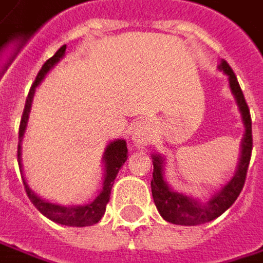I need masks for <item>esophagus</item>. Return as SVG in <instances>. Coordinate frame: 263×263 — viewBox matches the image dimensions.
<instances>
[{
    "label": "esophagus",
    "mask_w": 263,
    "mask_h": 263,
    "mask_svg": "<svg viewBox=\"0 0 263 263\" xmlns=\"http://www.w3.org/2000/svg\"><path fill=\"white\" fill-rule=\"evenodd\" d=\"M132 134H134V141L135 144L138 146H146L149 143V134L146 132V128L144 125L141 123H137L132 129Z\"/></svg>",
    "instance_id": "obj_1"
}]
</instances>
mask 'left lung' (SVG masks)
Segmentation results:
<instances>
[{"label":"left lung","instance_id":"obj_1","mask_svg":"<svg viewBox=\"0 0 263 263\" xmlns=\"http://www.w3.org/2000/svg\"><path fill=\"white\" fill-rule=\"evenodd\" d=\"M218 67L229 78L230 91L236 101V105L239 108L241 119H242V123L246 128L242 141H241V156L238 161V168H236L233 178L229 180L224 186H221L218 191H215L206 202H200L194 197H190L186 194H182V193H178L170 188L167 180L164 179V158L159 154H154L152 155L154 179L151 182L154 202H155L156 209L161 214V217L165 221L173 223V224L197 226V224H203V223L218 218L235 203L239 193L242 191L244 183H246L247 168L250 164L251 149H253L250 109H249L246 98L242 95V90L238 84V80H236L232 67L227 64V61L221 60Z\"/></svg>","mask_w":263,"mask_h":263}]
</instances>
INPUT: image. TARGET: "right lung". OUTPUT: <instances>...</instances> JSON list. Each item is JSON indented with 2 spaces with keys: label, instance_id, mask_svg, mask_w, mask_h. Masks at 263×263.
<instances>
[{
  "label": "right lung",
  "instance_id": "add662e5",
  "mask_svg": "<svg viewBox=\"0 0 263 263\" xmlns=\"http://www.w3.org/2000/svg\"><path fill=\"white\" fill-rule=\"evenodd\" d=\"M66 54V45H63L60 49L49 59L46 63L42 66L40 72L37 73L36 81L33 83L25 108H24V114L21 119V126H19V144H17V162H19V168L22 172V140H24V134L28 125V117H30V111L33 105V98L36 93V87L42 83V80L46 77V73L64 57ZM128 147H126V141L125 140H114L107 146L102 161H104V167H105V175H104V183H102V190L98 194V197L91 202L85 203V204H77V206H63L59 203H51L42 197H39L36 193L28 186L27 180L24 178V185H25V191L28 194V199L31 203L36 206L37 209L51 221L59 223L63 226H73V227H84V226H93L96 223H99V220L104 217L105 209H107V203L109 202V194H111V188L114 179L120 170V167L125 164V161L128 159Z\"/></svg>",
  "mask_w": 263,
  "mask_h": 263
}]
</instances>
